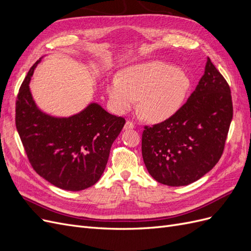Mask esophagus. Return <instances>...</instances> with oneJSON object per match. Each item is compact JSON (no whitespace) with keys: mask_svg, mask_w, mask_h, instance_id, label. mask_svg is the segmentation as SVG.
<instances>
[{"mask_svg":"<svg viewBox=\"0 0 251 251\" xmlns=\"http://www.w3.org/2000/svg\"><path fill=\"white\" fill-rule=\"evenodd\" d=\"M134 124L132 123V121L131 120H127L126 121V125H125V128H126V130H128V128H134Z\"/></svg>","mask_w":251,"mask_h":251,"instance_id":"1","label":"esophagus"}]
</instances>
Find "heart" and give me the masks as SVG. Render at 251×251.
Here are the masks:
<instances>
[{
  "label": "heart",
  "mask_w": 251,
  "mask_h": 251,
  "mask_svg": "<svg viewBox=\"0 0 251 251\" xmlns=\"http://www.w3.org/2000/svg\"><path fill=\"white\" fill-rule=\"evenodd\" d=\"M191 80L176 66L161 60L136 64L113 77L107 92L113 109L125 113L141 97L139 110L150 121H161L176 112L186 97Z\"/></svg>",
  "instance_id": "obj_1"
}]
</instances>
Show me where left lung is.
Here are the masks:
<instances>
[{
  "mask_svg": "<svg viewBox=\"0 0 251 251\" xmlns=\"http://www.w3.org/2000/svg\"><path fill=\"white\" fill-rule=\"evenodd\" d=\"M233 108L228 82L208 57L203 76L171 117L142 132V158L151 176L169 186L191 184L218 163Z\"/></svg>",
  "mask_w": 251,
  "mask_h": 251,
  "instance_id": "1",
  "label": "left lung"
}]
</instances>
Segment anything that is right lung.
Instances as JSON below:
<instances>
[{
	"label": "right lung",
	"instance_id": "obj_1",
	"mask_svg": "<svg viewBox=\"0 0 251 251\" xmlns=\"http://www.w3.org/2000/svg\"><path fill=\"white\" fill-rule=\"evenodd\" d=\"M37 63L29 70L17 96L18 133L30 164L41 177L66 191H82L100 180L126 119L112 115L97 103L68 118L43 113L29 90Z\"/></svg>",
	"mask_w": 251,
	"mask_h": 251
}]
</instances>
